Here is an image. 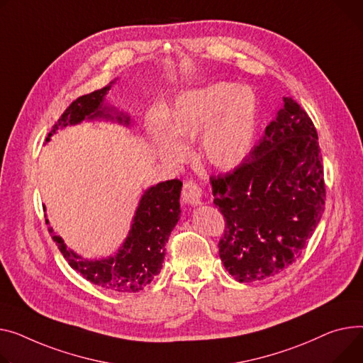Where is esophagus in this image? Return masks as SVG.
<instances>
[{
    "instance_id": "obj_1",
    "label": "esophagus",
    "mask_w": 363,
    "mask_h": 363,
    "mask_svg": "<svg viewBox=\"0 0 363 363\" xmlns=\"http://www.w3.org/2000/svg\"><path fill=\"white\" fill-rule=\"evenodd\" d=\"M181 197L186 204L191 206H197L201 203L203 199V189L199 184L192 182V181H186L184 182L182 186V192H181Z\"/></svg>"
}]
</instances>
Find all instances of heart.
<instances>
[{"label": "heart", "instance_id": "obj_1", "mask_svg": "<svg viewBox=\"0 0 363 363\" xmlns=\"http://www.w3.org/2000/svg\"><path fill=\"white\" fill-rule=\"evenodd\" d=\"M257 133V101L239 84L219 82L182 93L171 112V128L152 127V137L160 155L179 162L186 149L177 138L194 140L203 135L201 155L219 169H232L242 162Z\"/></svg>", "mask_w": 363, "mask_h": 363}]
</instances>
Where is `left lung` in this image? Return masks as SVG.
<instances>
[{"instance_id": "left-lung-1", "label": "left lung", "mask_w": 363, "mask_h": 363, "mask_svg": "<svg viewBox=\"0 0 363 363\" xmlns=\"http://www.w3.org/2000/svg\"><path fill=\"white\" fill-rule=\"evenodd\" d=\"M238 167L211 177L225 217L219 255L240 283L289 267L305 250L325 204L324 164L312 119L292 98Z\"/></svg>"}]
</instances>
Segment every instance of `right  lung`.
Returning <instances> with one entry per match:
<instances>
[{
  "label": "right lung",
  "instance_id": "obj_1",
  "mask_svg": "<svg viewBox=\"0 0 363 363\" xmlns=\"http://www.w3.org/2000/svg\"><path fill=\"white\" fill-rule=\"evenodd\" d=\"M109 89L111 83L101 90L80 96L74 102H71L51 133L48 134L46 141L58 128L79 124L84 118H112L108 112L112 109L102 106ZM115 118L118 123L130 124V118L123 113ZM181 186L182 182L179 179H171L160 182L144 192L124 245L115 257L106 259H84L71 250H67L62 238L58 236L52 228H48V230L69 267L80 273L86 280L113 292L135 294L150 284L155 276L162 270L166 255L164 245L179 220Z\"/></svg>",
  "mask_w": 363,
  "mask_h": 363
}]
</instances>
